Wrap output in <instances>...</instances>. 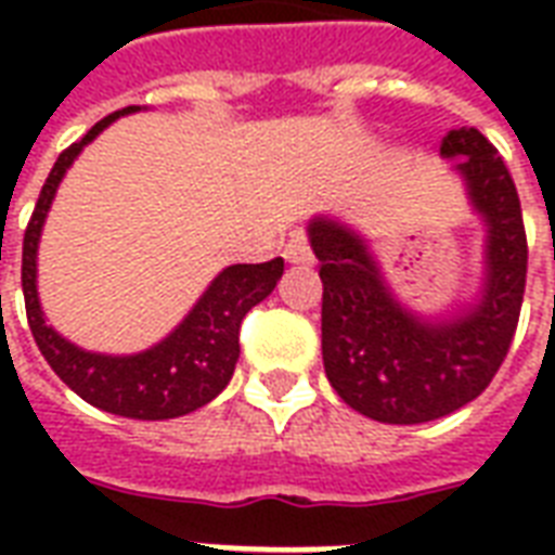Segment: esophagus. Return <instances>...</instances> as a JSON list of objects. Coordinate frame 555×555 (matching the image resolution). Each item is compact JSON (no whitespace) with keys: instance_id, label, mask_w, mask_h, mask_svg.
Wrapping results in <instances>:
<instances>
[{"instance_id":"obj_1","label":"esophagus","mask_w":555,"mask_h":555,"mask_svg":"<svg viewBox=\"0 0 555 555\" xmlns=\"http://www.w3.org/2000/svg\"><path fill=\"white\" fill-rule=\"evenodd\" d=\"M285 259L291 261V264H302V268L313 264L311 244H308V238H305L302 233H291V238H287L285 244Z\"/></svg>"}]
</instances>
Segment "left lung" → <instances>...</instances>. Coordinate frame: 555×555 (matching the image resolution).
Segmentation results:
<instances>
[{
	"label": "left lung",
	"mask_w": 555,
	"mask_h": 555,
	"mask_svg": "<svg viewBox=\"0 0 555 555\" xmlns=\"http://www.w3.org/2000/svg\"><path fill=\"white\" fill-rule=\"evenodd\" d=\"M440 158L455 160L483 221V279L473 302L426 317L400 302L365 235L334 216L308 221L320 259L322 363L331 386L371 421L429 423L481 395L516 334L527 279L521 204L499 152L478 129H452Z\"/></svg>",
	"instance_id": "left-lung-1"
}]
</instances>
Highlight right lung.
Here are the masks:
<instances>
[{
	"mask_svg": "<svg viewBox=\"0 0 555 555\" xmlns=\"http://www.w3.org/2000/svg\"><path fill=\"white\" fill-rule=\"evenodd\" d=\"M141 106H126L103 117L89 129L82 141L72 143L56 158L46 186L39 192L37 207L22 242V294L28 311L30 334L56 377L80 395L86 403L103 412L132 417V421H169L190 414L209 400H216L233 377L238 363V328L250 308L268 299L285 273V261L273 259L264 264H230L218 273L198 296L190 313L155 346L138 354H100L86 351L65 339L54 325H48L37 291V253L39 235L46 227L48 209L86 146L117 117L134 115Z\"/></svg>",
	"mask_w": 555,
	"mask_h": 555,
	"instance_id": "1",
	"label": "right lung"
}]
</instances>
